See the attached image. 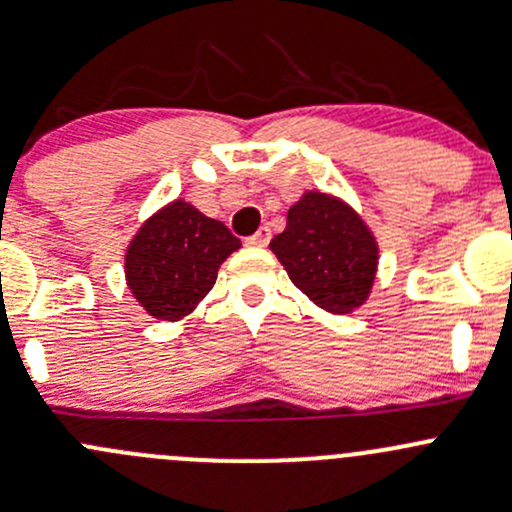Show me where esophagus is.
<instances>
[{
	"mask_svg": "<svg viewBox=\"0 0 512 512\" xmlns=\"http://www.w3.org/2000/svg\"><path fill=\"white\" fill-rule=\"evenodd\" d=\"M270 238H272V230L267 228V225H262V228L257 230L255 235H250V238H247V245H252V247H267V245H270Z\"/></svg>",
	"mask_w": 512,
	"mask_h": 512,
	"instance_id": "esophagus-1",
	"label": "esophagus"
}]
</instances>
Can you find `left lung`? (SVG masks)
Masks as SVG:
<instances>
[{
  "mask_svg": "<svg viewBox=\"0 0 512 512\" xmlns=\"http://www.w3.org/2000/svg\"><path fill=\"white\" fill-rule=\"evenodd\" d=\"M272 252L289 279L321 309L351 314L365 304L378 272V242L341 198L306 191L289 208Z\"/></svg>",
  "mask_w": 512,
  "mask_h": 512,
  "instance_id": "1",
  "label": "left lung"
}]
</instances>
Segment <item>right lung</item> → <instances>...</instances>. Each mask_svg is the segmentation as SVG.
<instances>
[{
    "mask_svg": "<svg viewBox=\"0 0 512 512\" xmlns=\"http://www.w3.org/2000/svg\"><path fill=\"white\" fill-rule=\"evenodd\" d=\"M240 247L220 220L171 201L137 230L125 252L134 299L159 321H179L213 289L218 267Z\"/></svg>",
    "mask_w": 512,
    "mask_h": 512,
    "instance_id": "right-lung-1",
    "label": "right lung"
}]
</instances>
